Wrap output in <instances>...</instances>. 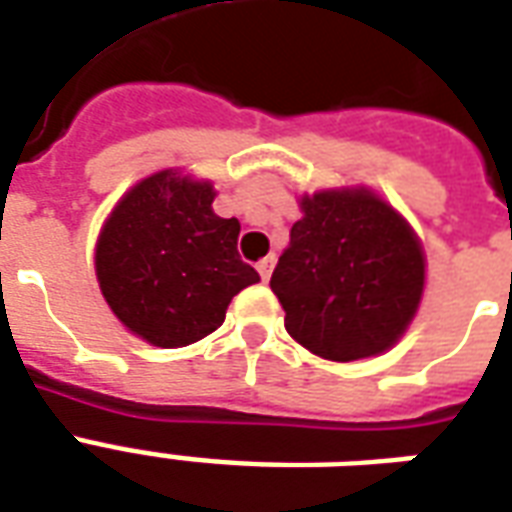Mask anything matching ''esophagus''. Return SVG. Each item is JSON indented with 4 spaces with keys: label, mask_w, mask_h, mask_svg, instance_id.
Segmentation results:
<instances>
[{
    "label": "esophagus",
    "mask_w": 512,
    "mask_h": 512,
    "mask_svg": "<svg viewBox=\"0 0 512 512\" xmlns=\"http://www.w3.org/2000/svg\"><path fill=\"white\" fill-rule=\"evenodd\" d=\"M274 257H263L260 263H257V271H260V277H263V282H268V277H271V271H274Z\"/></svg>",
    "instance_id": "esophagus-1"
}]
</instances>
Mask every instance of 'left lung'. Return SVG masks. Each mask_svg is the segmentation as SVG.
<instances>
[{
	"label": "left lung",
	"instance_id": "obj_1",
	"mask_svg": "<svg viewBox=\"0 0 512 512\" xmlns=\"http://www.w3.org/2000/svg\"><path fill=\"white\" fill-rule=\"evenodd\" d=\"M299 208L271 274L288 334L329 362L389 351L425 290V249L414 227L367 186L301 194Z\"/></svg>",
	"mask_w": 512,
	"mask_h": 512
}]
</instances>
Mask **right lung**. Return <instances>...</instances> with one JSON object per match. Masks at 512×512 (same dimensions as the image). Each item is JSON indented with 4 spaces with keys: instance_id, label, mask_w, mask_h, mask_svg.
<instances>
[{
    "instance_id": "add662e5",
    "label": "right lung",
    "mask_w": 512,
    "mask_h": 512,
    "mask_svg": "<svg viewBox=\"0 0 512 512\" xmlns=\"http://www.w3.org/2000/svg\"><path fill=\"white\" fill-rule=\"evenodd\" d=\"M211 180L161 169L120 197L95 244L109 310L139 340L183 348L224 323L235 293L260 282L238 255V219L213 213Z\"/></svg>"
}]
</instances>
